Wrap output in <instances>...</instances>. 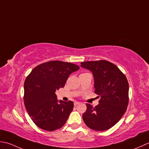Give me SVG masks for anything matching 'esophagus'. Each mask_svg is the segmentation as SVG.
I'll use <instances>...</instances> for the list:
<instances>
[{"label": "esophagus", "instance_id": "obj_1", "mask_svg": "<svg viewBox=\"0 0 149 149\" xmlns=\"http://www.w3.org/2000/svg\"><path fill=\"white\" fill-rule=\"evenodd\" d=\"M80 104V102H74V106H77V105H79Z\"/></svg>", "mask_w": 149, "mask_h": 149}]
</instances>
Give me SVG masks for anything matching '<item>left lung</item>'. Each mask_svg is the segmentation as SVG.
Masks as SVG:
<instances>
[{
    "label": "left lung",
    "mask_w": 149,
    "mask_h": 149,
    "mask_svg": "<svg viewBox=\"0 0 149 149\" xmlns=\"http://www.w3.org/2000/svg\"><path fill=\"white\" fill-rule=\"evenodd\" d=\"M81 66L92 71L95 93L101 97L95 107L86 104L84 121L97 131L111 129L122 118L129 104V83L125 75L116 65L105 60L83 62Z\"/></svg>",
    "instance_id": "left-lung-1"
}]
</instances>
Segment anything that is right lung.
I'll return each mask as SVG.
<instances>
[{
    "label": "right lung",
    "mask_w": 149,
    "mask_h": 149,
    "mask_svg": "<svg viewBox=\"0 0 149 149\" xmlns=\"http://www.w3.org/2000/svg\"><path fill=\"white\" fill-rule=\"evenodd\" d=\"M74 63L53 60L37 65L24 82V102L32 121L47 131L60 129L74 107L72 101L58 103L56 90L63 87L69 76L78 70Z\"/></svg>",
    "instance_id": "1"
}]
</instances>
